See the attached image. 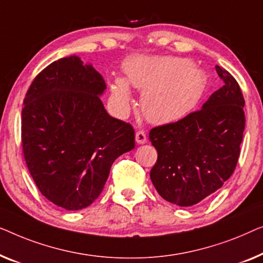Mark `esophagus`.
<instances>
[{
  "label": "esophagus",
  "instance_id": "34e87169",
  "mask_svg": "<svg viewBox=\"0 0 263 263\" xmlns=\"http://www.w3.org/2000/svg\"><path fill=\"white\" fill-rule=\"evenodd\" d=\"M136 142L138 144H145L146 143V135L143 131H138L136 133Z\"/></svg>",
  "mask_w": 263,
  "mask_h": 263
}]
</instances>
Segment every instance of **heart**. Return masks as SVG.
<instances>
[{"label":"heart","instance_id":"obj_1","mask_svg":"<svg viewBox=\"0 0 263 263\" xmlns=\"http://www.w3.org/2000/svg\"><path fill=\"white\" fill-rule=\"evenodd\" d=\"M125 77L110 82V98L117 112L127 113L133 101L131 88L142 91L144 117L157 125L186 117L197 106L205 90L202 70L191 61L177 57L136 56L125 64Z\"/></svg>","mask_w":263,"mask_h":263}]
</instances>
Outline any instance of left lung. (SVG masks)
I'll return each mask as SVG.
<instances>
[{
	"mask_svg": "<svg viewBox=\"0 0 263 263\" xmlns=\"http://www.w3.org/2000/svg\"><path fill=\"white\" fill-rule=\"evenodd\" d=\"M216 71L224 86L200 110L149 133L158 154L150 179L164 200L181 207L197 205L219 190L239 157L246 126L243 94L230 73L218 65Z\"/></svg>",
	"mask_w": 263,
	"mask_h": 263,
	"instance_id": "8db88e82",
	"label": "left lung"
}]
</instances>
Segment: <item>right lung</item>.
I'll return each instance as SVG.
<instances>
[{
    "label": "right lung",
    "mask_w": 263,
    "mask_h": 263,
    "mask_svg": "<svg viewBox=\"0 0 263 263\" xmlns=\"http://www.w3.org/2000/svg\"><path fill=\"white\" fill-rule=\"evenodd\" d=\"M106 88L101 73L72 54L47 65L24 100L26 164L44 197L64 210L93 204L113 162L135 149L131 125L103 106Z\"/></svg>",
    "instance_id": "add662e5"
}]
</instances>
